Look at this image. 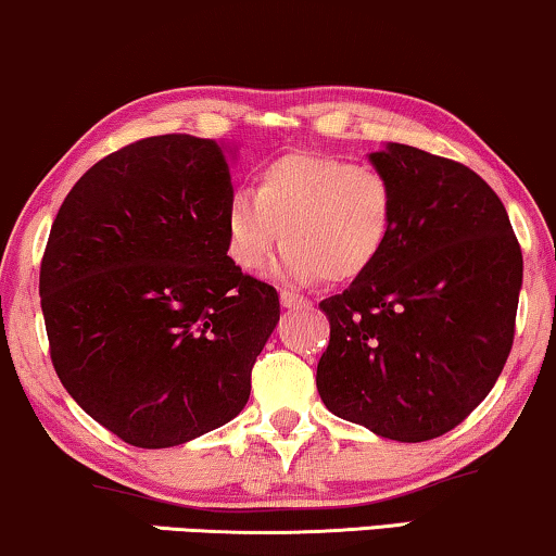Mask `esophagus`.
I'll use <instances>...</instances> for the list:
<instances>
[{
	"instance_id": "esophagus-1",
	"label": "esophagus",
	"mask_w": 556,
	"mask_h": 556,
	"mask_svg": "<svg viewBox=\"0 0 556 556\" xmlns=\"http://www.w3.org/2000/svg\"><path fill=\"white\" fill-rule=\"evenodd\" d=\"M279 300H281V307H287V309H292V307H309V300L307 296H302V294H294V292H289V289H281L279 292Z\"/></svg>"
}]
</instances>
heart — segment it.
<instances>
[{"mask_svg":"<svg viewBox=\"0 0 556 556\" xmlns=\"http://www.w3.org/2000/svg\"><path fill=\"white\" fill-rule=\"evenodd\" d=\"M226 249L239 269L262 271L279 247L281 275L294 281H350L380 260L395 226L386 174L353 161L289 153L256 174V189L226 203Z\"/></svg>","mask_w":556,"mask_h":556,"instance_id":"heart-1","label":"heart"}]
</instances>
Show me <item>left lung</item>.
<instances>
[{"instance_id": "8db88e82", "label": "left lung", "mask_w": 556, "mask_h": 556, "mask_svg": "<svg viewBox=\"0 0 556 556\" xmlns=\"http://www.w3.org/2000/svg\"><path fill=\"white\" fill-rule=\"evenodd\" d=\"M395 191L380 260L319 309L330 345L317 390L327 410L401 443L456 428L511 353L521 249L491 186L464 163L388 143L370 153Z\"/></svg>"}]
</instances>
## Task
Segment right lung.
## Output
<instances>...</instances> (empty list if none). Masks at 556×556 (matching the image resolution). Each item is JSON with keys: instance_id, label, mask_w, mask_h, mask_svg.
I'll return each instance as SVG.
<instances>
[{"instance_id": "add662e5", "label": "right lung", "mask_w": 556, "mask_h": 556, "mask_svg": "<svg viewBox=\"0 0 556 556\" xmlns=\"http://www.w3.org/2000/svg\"><path fill=\"white\" fill-rule=\"evenodd\" d=\"M231 193L224 146L170 132L98 161L54 216L40 267L54 372L138 448L237 418L279 323L277 289L226 254Z\"/></svg>"}]
</instances>
